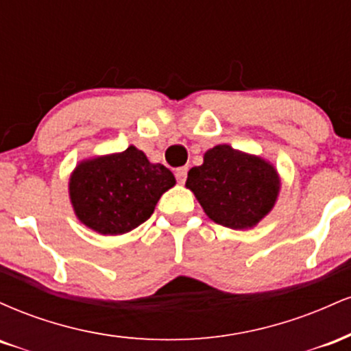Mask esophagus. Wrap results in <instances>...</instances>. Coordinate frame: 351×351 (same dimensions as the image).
Listing matches in <instances>:
<instances>
[{
  "instance_id": "1",
  "label": "esophagus",
  "mask_w": 351,
  "mask_h": 351,
  "mask_svg": "<svg viewBox=\"0 0 351 351\" xmlns=\"http://www.w3.org/2000/svg\"><path fill=\"white\" fill-rule=\"evenodd\" d=\"M175 175H176V180H178L180 183H184V181H186V176H188V167L178 168V170L175 171Z\"/></svg>"
}]
</instances>
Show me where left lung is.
Listing matches in <instances>:
<instances>
[{
  "label": "left lung",
  "instance_id": "1",
  "mask_svg": "<svg viewBox=\"0 0 351 351\" xmlns=\"http://www.w3.org/2000/svg\"><path fill=\"white\" fill-rule=\"evenodd\" d=\"M186 188L209 219L231 229H247L271 213L280 178L274 165L261 156L216 145L204 153L201 167L188 171Z\"/></svg>",
  "mask_w": 351,
  "mask_h": 351
}]
</instances>
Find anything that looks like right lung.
Returning a JSON list of instances; mask_svg holds the SVG:
<instances>
[{"mask_svg":"<svg viewBox=\"0 0 351 351\" xmlns=\"http://www.w3.org/2000/svg\"><path fill=\"white\" fill-rule=\"evenodd\" d=\"M176 180L150 163L134 145L125 152L84 160L72 171L69 196L80 223L99 234L119 236L145 223Z\"/></svg>","mask_w":351,"mask_h":351,"instance_id":"1","label":"right lung"}]
</instances>
